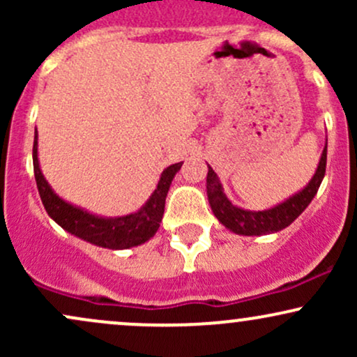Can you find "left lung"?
<instances>
[{
	"label": "left lung",
	"mask_w": 357,
	"mask_h": 357,
	"mask_svg": "<svg viewBox=\"0 0 357 357\" xmlns=\"http://www.w3.org/2000/svg\"><path fill=\"white\" fill-rule=\"evenodd\" d=\"M326 162H327V144L324 146L319 161L317 169L309 183L305 184L304 190L297 191L285 202L275 204L273 208L264 211H250L243 208L235 206L225 195L223 186H221L220 178L216 176L213 167L208 165L206 176V195L208 202L215 216L223 225L225 228L236 233V235L245 236H260L267 233H275L289 227L294 220L298 218L302 211L309 206L314 196L317 195L319 186H321L324 174H326Z\"/></svg>",
	"instance_id": "left-lung-1"
}]
</instances>
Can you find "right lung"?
<instances>
[{
  "label": "right lung",
  "instance_id": "obj_1",
  "mask_svg": "<svg viewBox=\"0 0 357 357\" xmlns=\"http://www.w3.org/2000/svg\"><path fill=\"white\" fill-rule=\"evenodd\" d=\"M183 162L167 166L161 173L158 186L149 196V199L142 204L141 210L129 213L126 216H99L93 215L84 208L61 199L40 169L38 162V132L35 130L33 141V171L38 188L40 198L47 210L48 216L59 223L65 231L72 233L77 238L89 241L102 248L110 250H126L146 243L159 230V223L165 213V203L167 191H169L171 181L174 179L176 173L181 169Z\"/></svg>",
  "mask_w": 357,
  "mask_h": 357
}]
</instances>
